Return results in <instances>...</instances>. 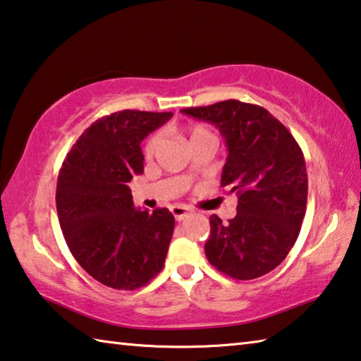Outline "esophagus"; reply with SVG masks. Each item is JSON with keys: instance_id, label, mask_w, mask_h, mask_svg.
<instances>
[{"instance_id": "1", "label": "esophagus", "mask_w": 361, "mask_h": 361, "mask_svg": "<svg viewBox=\"0 0 361 361\" xmlns=\"http://www.w3.org/2000/svg\"><path fill=\"white\" fill-rule=\"evenodd\" d=\"M170 210H172L176 221H181V219H185L189 215V209L185 205H173Z\"/></svg>"}]
</instances>
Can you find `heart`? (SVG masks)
Here are the masks:
<instances>
[{
  "label": "heart",
  "mask_w": 361,
  "mask_h": 361,
  "mask_svg": "<svg viewBox=\"0 0 361 361\" xmlns=\"http://www.w3.org/2000/svg\"><path fill=\"white\" fill-rule=\"evenodd\" d=\"M200 135H212V132L207 129V127H204V126H192L191 129H189V142H191L192 138L200 137ZM157 145H159V137L157 135H151L148 138V142L145 143V148H143L145 156L146 157H151L152 154H154L156 149H157Z\"/></svg>",
  "instance_id": "b5f03b06"
}]
</instances>
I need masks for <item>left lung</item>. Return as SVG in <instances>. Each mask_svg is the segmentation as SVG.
<instances>
[{
  "mask_svg": "<svg viewBox=\"0 0 361 361\" xmlns=\"http://www.w3.org/2000/svg\"><path fill=\"white\" fill-rule=\"evenodd\" d=\"M181 113L221 132L228 146L221 188L239 197L228 224L210 216L207 259L237 280L264 276L286 258L301 231L307 204L301 148L282 122L252 103L226 100Z\"/></svg>",
  "mask_w": 361,
  "mask_h": 361,
  "instance_id": "left-lung-1",
  "label": "left lung"
}]
</instances>
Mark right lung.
Instances as JSON below:
<instances>
[{"instance_id": "right-lung-1", "label": "right lung", "mask_w": 361, "mask_h": 361, "mask_svg": "<svg viewBox=\"0 0 361 361\" xmlns=\"http://www.w3.org/2000/svg\"><path fill=\"white\" fill-rule=\"evenodd\" d=\"M173 113L124 109L97 119L62 164L56 204L71 255L114 290H137L162 271L175 218L135 209L127 183L143 173L140 143Z\"/></svg>"}]
</instances>
